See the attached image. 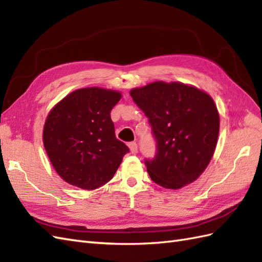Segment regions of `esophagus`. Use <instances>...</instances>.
<instances>
[{
    "instance_id": "34e87169",
    "label": "esophagus",
    "mask_w": 262,
    "mask_h": 262,
    "mask_svg": "<svg viewBox=\"0 0 262 262\" xmlns=\"http://www.w3.org/2000/svg\"><path fill=\"white\" fill-rule=\"evenodd\" d=\"M129 147H130V151H131L132 154H137L138 153V144L136 142L129 143Z\"/></svg>"
}]
</instances>
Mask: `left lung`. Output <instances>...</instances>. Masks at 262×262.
<instances>
[{
    "label": "left lung",
    "instance_id": "left-lung-1",
    "mask_svg": "<svg viewBox=\"0 0 262 262\" xmlns=\"http://www.w3.org/2000/svg\"><path fill=\"white\" fill-rule=\"evenodd\" d=\"M148 118L158 153L145 161L158 185L179 189L195 182L213 158L219 134V114L206 91L180 81H153L130 91Z\"/></svg>",
    "mask_w": 262,
    "mask_h": 262
}]
</instances>
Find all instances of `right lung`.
<instances>
[{"mask_svg": "<svg viewBox=\"0 0 262 262\" xmlns=\"http://www.w3.org/2000/svg\"><path fill=\"white\" fill-rule=\"evenodd\" d=\"M122 98L118 90L77 89L48 112L43 143L53 167L68 184L95 189L109 182L129 147L116 138L110 112Z\"/></svg>", "mask_w": 262, "mask_h": 262, "instance_id": "right-lung-1", "label": "right lung"}]
</instances>
